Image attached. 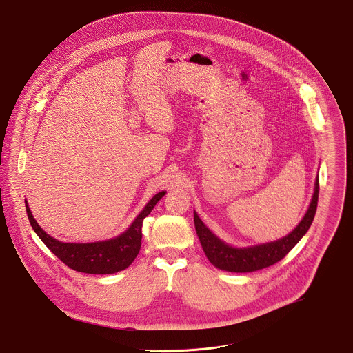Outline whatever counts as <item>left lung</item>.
Listing matches in <instances>:
<instances>
[{"instance_id":"left-lung-1","label":"left lung","mask_w":353,"mask_h":353,"mask_svg":"<svg viewBox=\"0 0 353 353\" xmlns=\"http://www.w3.org/2000/svg\"><path fill=\"white\" fill-rule=\"evenodd\" d=\"M319 190L320 183L317 176L310 205L303 219L299 221V225L289 235L270 243L258 244L243 248L231 247L221 242L204 225V223L197 216V214L193 212L196 232L207 258L217 269L231 272H256L279 262L296 244L299 243L301 238L307 232L309 227L312 225L317 210Z\"/></svg>"}]
</instances>
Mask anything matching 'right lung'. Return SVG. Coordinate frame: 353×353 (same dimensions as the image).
Instances as JSON below:
<instances>
[{"label":"right lung","instance_id":"right-lung-1","mask_svg":"<svg viewBox=\"0 0 353 353\" xmlns=\"http://www.w3.org/2000/svg\"><path fill=\"white\" fill-rule=\"evenodd\" d=\"M163 194V190L152 197L126 232L114 239L95 243H63L56 241L46 234L33 219L27 201L26 208L29 223L37 236L70 269L87 274H114L125 270L136 259L141 248L142 221L152 212Z\"/></svg>","mask_w":353,"mask_h":353}]
</instances>
